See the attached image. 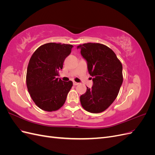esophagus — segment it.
<instances>
[{
  "instance_id": "1",
  "label": "esophagus",
  "mask_w": 155,
  "mask_h": 155,
  "mask_svg": "<svg viewBox=\"0 0 155 155\" xmlns=\"http://www.w3.org/2000/svg\"><path fill=\"white\" fill-rule=\"evenodd\" d=\"M78 84H79V83H77V82H75V81H74V82H73V85H75V86H76V85H78Z\"/></svg>"
}]
</instances>
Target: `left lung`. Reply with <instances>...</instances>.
Instances as JSON below:
<instances>
[{"instance_id": "obj_1", "label": "left lung", "mask_w": 155, "mask_h": 155, "mask_svg": "<svg viewBox=\"0 0 155 155\" xmlns=\"http://www.w3.org/2000/svg\"><path fill=\"white\" fill-rule=\"evenodd\" d=\"M86 60L93 85L80 96L82 107L92 113L106 110L118 94L123 83L122 64L108 46L88 43L77 46Z\"/></svg>"}]
</instances>
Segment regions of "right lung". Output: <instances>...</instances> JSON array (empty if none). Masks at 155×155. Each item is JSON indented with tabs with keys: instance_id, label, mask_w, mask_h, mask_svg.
Returning a JSON list of instances; mask_svg holds the SVG:
<instances>
[{
	"instance_id": "right-lung-1",
	"label": "right lung",
	"mask_w": 155,
	"mask_h": 155,
	"mask_svg": "<svg viewBox=\"0 0 155 155\" xmlns=\"http://www.w3.org/2000/svg\"><path fill=\"white\" fill-rule=\"evenodd\" d=\"M72 47V45L49 43L39 46L31 55L26 85L31 99L42 110H57L66 101L72 81H63L57 76Z\"/></svg>"
}]
</instances>
